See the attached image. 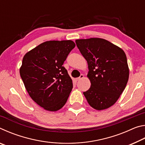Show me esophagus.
<instances>
[{
  "label": "esophagus",
  "instance_id": "obj_1",
  "mask_svg": "<svg viewBox=\"0 0 145 145\" xmlns=\"http://www.w3.org/2000/svg\"><path fill=\"white\" fill-rule=\"evenodd\" d=\"M84 78V75L81 74V75H80L79 77H78V78H76V80H80V79H82V78Z\"/></svg>",
  "mask_w": 145,
  "mask_h": 145
}]
</instances>
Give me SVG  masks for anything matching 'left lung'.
Masks as SVG:
<instances>
[{
  "label": "left lung",
  "instance_id": "8db88e82",
  "mask_svg": "<svg viewBox=\"0 0 145 145\" xmlns=\"http://www.w3.org/2000/svg\"><path fill=\"white\" fill-rule=\"evenodd\" d=\"M86 60L91 87L83 94L94 109L104 110L119 99L129 80V69L125 53L104 39L92 38L75 41Z\"/></svg>",
  "mask_w": 145,
  "mask_h": 145
}]
</instances>
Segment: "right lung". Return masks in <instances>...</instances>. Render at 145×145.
Masks as SVG:
<instances>
[{
	"label": "right lung",
	"mask_w": 145,
	"mask_h": 145,
	"mask_svg": "<svg viewBox=\"0 0 145 145\" xmlns=\"http://www.w3.org/2000/svg\"><path fill=\"white\" fill-rule=\"evenodd\" d=\"M73 41H48L25 54L20 74L29 96L49 111L61 109L73 88L72 78L63 67Z\"/></svg>",
	"instance_id": "add662e5"
}]
</instances>
